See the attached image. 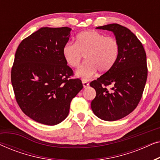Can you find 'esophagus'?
Returning <instances> with one entry per match:
<instances>
[{
  "instance_id": "34e87169",
  "label": "esophagus",
  "mask_w": 160,
  "mask_h": 160,
  "mask_svg": "<svg viewBox=\"0 0 160 160\" xmlns=\"http://www.w3.org/2000/svg\"><path fill=\"white\" fill-rule=\"evenodd\" d=\"M82 84H83V87H84V88H86V87H88L89 86V82H87L86 80H83L82 81Z\"/></svg>"
}]
</instances>
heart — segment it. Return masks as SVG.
I'll list each match as a JSON object with an SVG mask.
<instances>
[{"label": "heart", "mask_w": 160, "mask_h": 160, "mask_svg": "<svg viewBox=\"0 0 160 160\" xmlns=\"http://www.w3.org/2000/svg\"><path fill=\"white\" fill-rule=\"evenodd\" d=\"M62 54L65 62L73 68L78 67L85 55L87 62L78 68L76 75L88 79L98 71L105 73L112 68L119 57V44L114 37L87 30L78 35L76 43H65Z\"/></svg>", "instance_id": "obj_1"}]
</instances>
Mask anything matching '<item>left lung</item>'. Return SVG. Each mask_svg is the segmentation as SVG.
Instances as JSON below:
<instances>
[{
  "instance_id": "1",
  "label": "left lung",
  "mask_w": 160,
  "mask_h": 160,
  "mask_svg": "<svg viewBox=\"0 0 160 160\" xmlns=\"http://www.w3.org/2000/svg\"><path fill=\"white\" fill-rule=\"evenodd\" d=\"M96 28L113 32L119 54L112 68L89 84L96 91L91 108L100 119L116 121L130 114L141 99L147 79L146 54L141 41L128 28L119 24ZM109 85L112 86L111 90L106 88Z\"/></svg>"
}]
</instances>
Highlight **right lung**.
<instances>
[{"label": "right lung", "mask_w": 160, "mask_h": 160, "mask_svg": "<svg viewBox=\"0 0 160 160\" xmlns=\"http://www.w3.org/2000/svg\"><path fill=\"white\" fill-rule=\"evenodd\" d=\"M71 28H41L22 41L12 68L15 98L23 113L38 123L55 125L68 117L73 98L82 90L71 78L62 49Z\"/></svg>", "instance_id": "right-lung-1"}]
</instances>
